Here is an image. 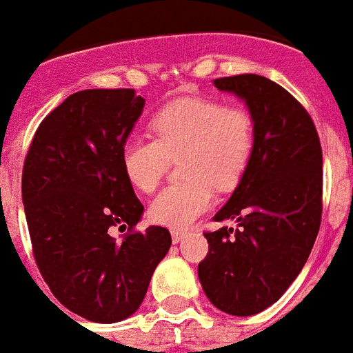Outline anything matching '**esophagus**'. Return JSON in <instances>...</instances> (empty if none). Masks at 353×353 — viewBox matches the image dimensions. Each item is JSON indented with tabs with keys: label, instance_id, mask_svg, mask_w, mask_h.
I'll use <instances>...</instances> for the list:
<instances>
[{
	"label": "esophagus",
	"instance_id": "1",
	"mask_svg": "<svg viewBox=\"0 0 353 353\" xmlns=\"http://www.w3.org/2000/svg\"><path fill=\"white\" fill-rule=\"evenodd\" d=\"M187 234V229H174V231H172V241H174V243H179Z\"/></svg>",
	"mask_w": 353,
	"mask_h": 353
}]
</instances>
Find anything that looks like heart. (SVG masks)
Returning a JSON list of instances; mask_svg holds the SVG:
<instances>
[{"label": "heart", "mask_w": 353, "mask_h": 353, "mask_svg": "<svg viewBox=\"0 0 353 353\" xmlns=\"http://www.w3.org/2000/svg\"><path fill=\"white\" fill-rule=\"evenodd\" d=\"M154 139H126L122 168L139 192H154L170 161H179L185 181L166 187L150 205L155 223L185 227L210 209L214 187L240 183L252 150L254 121L243 106H227L209 97H187L166 104L152 117Z\"/></svg>", "instance_id": "heart-1"}]
</instances>
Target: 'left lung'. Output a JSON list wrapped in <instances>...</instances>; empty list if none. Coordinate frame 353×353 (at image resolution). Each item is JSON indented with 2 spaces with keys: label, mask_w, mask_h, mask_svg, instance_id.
<instances>
[{
  "label": "left lung",
  "mask_w": 353,
  "mask_h": 353,
  "mask_svg": "<svg viewBox=\"0 0 353 353\" xmlns=\"http://www.w3.org/2000/svg\"><path fill=\"white\" fill-rule=\"evenodd\" d=\"M245 101L254 121L251 161L216 221L203 232V291L218 310L247 317L279 301L304 268L323 216V148L310 113L290 91L260 74L216 79Z\"/></svg>",
  "instance_id": "1"
}]
</instances>
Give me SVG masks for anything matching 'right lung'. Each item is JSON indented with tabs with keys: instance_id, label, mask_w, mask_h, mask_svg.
Returning a JSON list of instances; mask_svg holds the SVG:
<instances>
[{
	"instance_id": "1",
	"label": "right lung",
	"mask_w": 353,
	"mask_h": 353,
	"mask_svg": "<svg viewBox=\"0 0 353 353\" xmlns=\"http://www.w3.org/2000/svg\"><path fill=\"white\" fill-rule=\"evenodd\" d=\"M135 90H84L36 130L21 174L25 218L41 276L69 312L119 323L137 312L170 249L165 227L135 231L143 203L122 168L141 117ZM115 228L127 232L117 241Z\"/></svg>"
}]
</instances>
